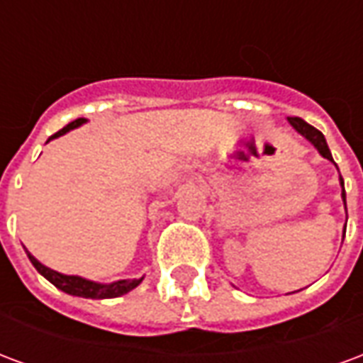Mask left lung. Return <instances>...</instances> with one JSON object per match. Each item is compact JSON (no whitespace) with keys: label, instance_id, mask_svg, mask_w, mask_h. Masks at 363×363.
<instances>
[{"label":"left lung","instance_id":"1","mask_svg":"<svg viewBox=\"0 0 363 363\" xmlns=\"http://www.w3.org/2000/svg\"><path fill=\"white\" fill-rule=\"evenodd\" d=\"M288 122L291 124V126L296 128L297 134H301L305 138V140H309V142L315 145V150L319 151L320 155L325 159H328V161H333L335 163V159H333V155H330V150H328L327 145V140H325V135L320 134L317 128H313L311 124H307L305 120L297 118V116H291V118H288ZM336 165V163H335ZM340 186H342V200H344V206H346V192H344V181L342 177H340Z\"/></svg>","mask_w":363,"mask_h":363}]
</instances>
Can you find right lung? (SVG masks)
<instances>
[{
	"instance_id": "add662e5",
	"label": "right lung",
	"mask_w": 363,
	"mask_h": 363,
	"mask_svg": "<svg viewBox=\"0 0 363 363\" xmlns=\"http://www.w3.org/2000/svg\"><path fill=\"white\" fill-rule=\"evenodd\" d=\"M87 120L85 118H77L74 122H69L67 126H64L60 132H56L54 135H50V140L54 138H60V135H64L69 130H74V128L82 126L85 124ZM48 140V142H50ZM28 260L33 262V267L38 270V272L43 274L44 278L48 281H52L54 286L62 291H66L69 296H77V297H89V299H111V297H120L128 294V291H132L135 286H140L142 284L143 278H138V280H118V281H112V284H99V281L93 280H85L82 276H67V274H60L56 270H52V268L44 267L43 262H38V260L27 251Z\"/></svg>"
}]
</instances>
